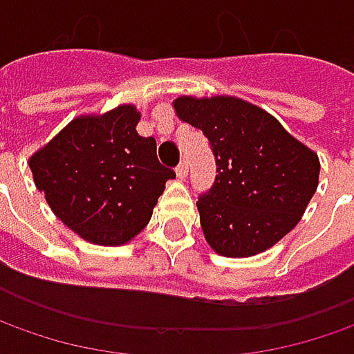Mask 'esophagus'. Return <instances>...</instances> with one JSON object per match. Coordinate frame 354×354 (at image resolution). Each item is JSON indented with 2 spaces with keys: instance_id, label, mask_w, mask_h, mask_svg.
<instances>
[{
  "instance_id": "esophagus-1",
  "label": "esophagus",
  "mask_w": 354,
  "mask_h": 354,
  "mask_svg": "<svg viewBox=\"0 0 354 354\" xmlns=\"http://www.w3.org/2000/svg\"><path fill=\"white\" fill-rule=\"evenodd\" d=\"M186 172H188V164H186V160H182L176 166L178 178H180V180H184V178H186Z\"/></svg>"
}]
</instances>
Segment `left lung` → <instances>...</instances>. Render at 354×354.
Listing matches in <instances>:
<instances>
[{"mask_svg": "<svg viewBox=\"0 0 354 354\" xmlns=\"http://www.w3.org/2000/svg\"><path fill=\"white\" fill-rule=\"evenodd\" d=\"M178 118L204 132L216 180L196 206L216 254L250 257L287 236L319 184L317 154L263 109L236 97H178Z\"/></svg>", "mask_w": 354, "mask_h": 354, "instance_id": "obj_1", "label": "left lung"}]
</instances>
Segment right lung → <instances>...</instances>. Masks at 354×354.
Segmentation results:
<instances>
[{"mask_svg":"<svg viewBox=\"0 0 354 354\" xmlns=\"http://www.w3.org/2000/svg\"><path fill=\"white\" fill-rule=\"evenodd\" d=\"M138 120L132 104L77 116L29 158L55 216L86 241H131L145 230L164 184L176 178L158 162L156 140L136 132Z\"/></svg>","mask_w":354,"mask_h":354,"instance_id":"obj_1","label":"right lung"}]
</instances>
